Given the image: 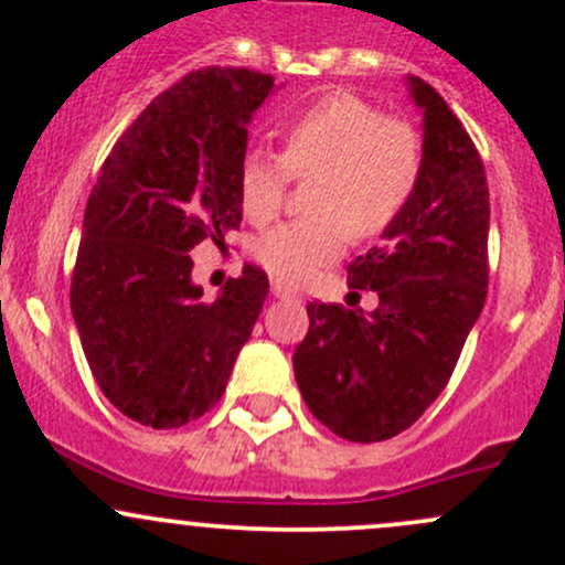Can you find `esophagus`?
Returning <instances> with one entry per match:
<instances>
[{
  "label": "esophagus",
  "mask_w": 565,
  "mask_h": 565,
  "mask_svg": "<svg viewBox=\"0 0 565 565\" xmlns=\"http://www.w3.org/2000/svg\"><path fill=\"white\" fill-rule=\"evenodd\" d=\"M270 292L276 295V298H281V300H298L300 298V295L295 292L292 287H287V284H278V281H273Z\"/></svg>",
  "instance_id": "esophagus-1"
}]
</instances>
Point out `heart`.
Wrapping results in <instances>:
<instances>
[{
    "label": "heart",
    "mask_w": 565,
    "mask_h": 565,
    "mask_svg": "<svg viewBox=\"0 0 565 565\" xmlns=\"http://www.w3.org/2000/svg\"><path fill=\"white\" fill-rule=\"evenodd\" d=\"M424 172V141L409 119L347 89L298 108L281 128V156L246 152L237 196L254 224L281 213L292 177H311L303 218L273 226L256 241V259L284 284H306L330 265L350 235L377 237L396 224Z\"/></svg>",
    "instance_id": "b5f03b06"
}]
</instances>
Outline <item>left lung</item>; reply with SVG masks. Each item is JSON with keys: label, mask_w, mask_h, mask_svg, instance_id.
<instances>
[{"label": "left lung", "mask_w": 565, "mask_h": 565, "mask_svg": "<svg viewBox=\"0 0 565 565\" xmlns=\"http://www.w3.org/2000/svg\"><path fill=\"white\" fill-rule=\"evenodd\" d=\"M424 108V172L383 243L352 259V298L377 309L309 303L295 380L311 415L350 443L391 440L446 391L487 300L489 185L470 134L443 95L409 76ZM352 306V303H350Z\"/></svg>", "instance_id": "obj_1"}]
</instances>
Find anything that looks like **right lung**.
<instances>
[{"label":"right lung","mask_w":565,"mask_h":565,"mask_svg":"<svg viewBox=\"0 0 565 565\" xmlns=\"http://www.w3.org/2000/svg\"><path fill=\"white\" fill-rule=\"evenodd\" d=\"M273 82L248 67L185 73L119 136L87 199L73 319L95 383L141 426L177 429L218 404L267 298V273L246 265L204 300L188 250L241 230L246 125Z\"/></svg>","instance_id":"1"}]
</instances>
